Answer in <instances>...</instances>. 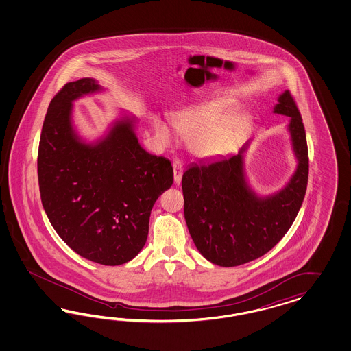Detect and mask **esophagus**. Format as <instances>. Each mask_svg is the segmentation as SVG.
<instances>
[{
    "instance_id": "34e87169",
    "label": "esophagus",
    "mask_w": 351,
    "mask_h": 351,
    "mask_svg": "<svg viewBox=\"0 0 351 351\" xmlns=\"http://www.w3.org/2000/svg\"><path fill=\"white\" fill-rule=\"evenodd\" d=\"M172 167H173V180H175V184L179 185L181 182V176H182V163H181V160H173Z\"/></svg>"
}]
</instances>
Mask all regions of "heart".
Returning <instances> with one entry per match:
<instances>
[{"label":"heart","instance_id":"heart-1","mask_svg":"<svg viewBox=\"0 0 351 351\" xmlns=\"http://www.w3.org/2000/svg\"><path fill=\"white\" fill-rule=\"evenodd\" d=\"M230 106L226 103H204L182 110L173 118L175 128L188 138L198 156H219L232 147L238 132L245 125L241 113L228 114ZM153 130L163 145L172 141L170 126L160 118H154Z\"/></svg>","mask_w":351,"mask_h":351}]
</instances>
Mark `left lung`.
Returning a JSON list of instances; mask_svg holds the SVG:
<instances>
[{
  "mask_svg": "<svg viewBox=\"0 0 351 351\" xmlns=\"http://www.w3.org/2000/svg\"><path fill=\"white\" fill-rule=\"evenodd\" d=\"M274 113L291 118L298 169L274 195L258 197L245 178V143L235 156L191 165L182 175L184 216L198 251L215 265L238 266L256 260L285 237L306 193L308 143L296 101L289 91L278 99Z\"/></svg>",
  "mask_w": 351,
  "mask_h": 351,
  "instance_id": "8db88e82",
  "label": "left lung"
}]
</instances>
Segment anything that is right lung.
<instances>
[{"mask_svg": "<svg viewBox=\"0 0 351 351\" xmlns=\"http://www.w3.org/2000/svg\"><path fill=\"white\" fill-rule=\"evenodd\" d=\"M101 90L93 78L53 96L38 147L43 210L75 254L101 265L132 260L145 245L153 204L173 182L171 162L140 147L134 119L116 122L95 144L72 126V101Z\"/></svg>", "mask_w": 351, "mask_h": 351, "instance_id": "obj_1", "label": "right lung"}]
</instances>
